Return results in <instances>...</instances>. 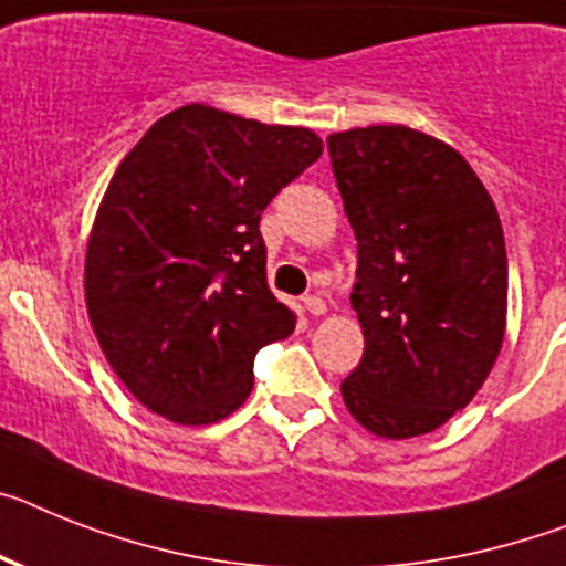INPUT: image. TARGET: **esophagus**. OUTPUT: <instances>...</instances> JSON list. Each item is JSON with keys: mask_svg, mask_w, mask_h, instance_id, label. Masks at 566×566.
Listing matches in <instances>:
<instances>
[{"mask_svg": "<svg viewBox=\"0 0 566 566\" xmlns=\"http://www.w3.org/2000/svg\"><path fill=\"white\" fill-rule=\"evenodd\" d=\"M305 311L311 313V316H322V313L327 311L325 298H319V296H305Z\"/></svg>", "mask_w": 566, "mask_h": 566, "instance_id": "1", "label": "esophagus"}]
</instances>
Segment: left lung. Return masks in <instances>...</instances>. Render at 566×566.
Masks as SVG:
<instances>
[{
    "instance_id": "1",
    "label": "left lung",
    "mask_w": 566,
    "mask_h": 566,
    "mask_svg": "<svg viewBox=\"0 0 566 566\" xmlns=\"http://www.w3.org/2000/svg\"><path fill=\"white\" fill-rule=\"evenodd\" d=\"M356 235L350 305L365 354L342 400L363 429H440L486 382L506 334V244L495 201L458 149L408 126L327 137Z\"/></svg>"
}]
</instances>
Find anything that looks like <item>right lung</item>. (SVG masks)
Returning <instances> with one entry per match:
<instances>
[{"label": "right lung", "instance_id": "1", "mask_svg": "<svg viewBox=\"0 0 566 566\" xmlns=\"http://www.w3.org/2000/svg\"><path fill=\"white\" fill-rule=\"evenodd\" d=\"M322 155L305 126L189 103L117 172L85 244V311L112 371L178 426L224 420L253 391L264 345L296 313L268 287L261 212Z\"/></svg>", "mask_w": 566, "mask_h": 566}]
</instances>
